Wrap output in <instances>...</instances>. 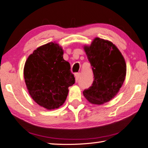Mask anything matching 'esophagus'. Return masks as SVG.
Here are the masks:
<instances>
[{"label": "esophagus", "instance_id": "obj_1", "mask_svg": "<svg viewBox=\"0 0 148 148\" xmlns=\"http://www.w3.org/2000/svg\"><path fill=\"white\" fill-rule=\"evenodd\" d=\"M81 76V73L80 72H79V73H77L75 74V78H76V81L78 82V80L79 79V78H80Z\"/></svg>", "mask_w": 148, "mask_h": 148}]
</instances>
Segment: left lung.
<instances>
[{
  "mask_svg": "<svg viewBox=\"0 0 148 148\" xmlns=\"http://www.w3.org/2000/svg\"><path fill=\"white\" fill-rule=\"evenodd\" d=\"M84 49L94 75L92 86L83 91L90 103L102 105L115 97L126 74L125 60L112 42L96 37Z\"/></svg>",
  "mask_w": 148,
  "mask_h": 148,
  "instance_id": "8db88e82",
  "label": "left lung"
}]
</instances>
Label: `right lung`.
Returning <instances> with one entry per match:
<instances>
[{"label": "right lung", "mask_w": 148, "mask_h": 148, "mask_svg": "<svg viewBox=\"0 0 148 148\" xmlns=\"http://www.w3.org/2000/svg\"><path fill=\"white\" fill-rule=\"evenodd\" d=\"M63 52L59 45L51 42L37 48L24 65L23 76L28 92L35 102L47 110L62 105L69 88L75 83Z\"/></svg>", "instance_id": "1"}]
</instances>
